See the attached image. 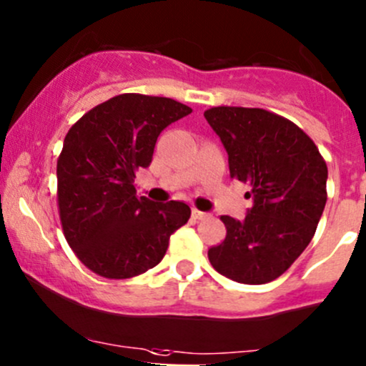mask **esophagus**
I'll return each instance as SVG.
<instances>
[{"mask_svg": "<svg viewBox=\"0 0 366 366\" xmlns=\"http://www.w3.org/2000/svg\"><path fill=\"white\" fill-rule=\"evenodd\" d=\"M191 214H192V217H194L196 220H203V219H207L208 215H210V214H207V212H202V210H198V208H192V212H191Z\"/></svg>", "mask_w": 366, "mask_h": 366, "instance_id": "1", "label": "esophagus"}]
</instances>
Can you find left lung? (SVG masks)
Instances as JSON below:
<instances>
[{"mask_svg": "<svg viewBox=\"0 0 366 366\" xmlns=\"http://www.w3.org/2000/svg\"><path fill=\"white\" fill-rule=\"evenodd\" d=\"M204 118L226 147L231 179L250 184L254 198L243 220L220 217L227 234L208 259L229 280L269 283L315 236L327 203V163L304 130L274 112L220 106Z\"/></svg>", "mask_w": 366, "mask_h": 366, "instance_id": "obj_1", "label": "left lung"}]
</instances>
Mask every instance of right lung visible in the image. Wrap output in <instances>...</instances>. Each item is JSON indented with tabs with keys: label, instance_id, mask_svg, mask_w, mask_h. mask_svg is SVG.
<instances>
[{
	"label": "right lung",
	"instance_id": "right-lung-1",
	"mask_svg": "<svg viewBox=\"0 0 366 366\" xmlns=\"http://www.w3.org/2000/svg\"><path fill=\"white\" fill-rule=\"evenodd\" d=\"M191 112L174 99L122 94L67 132L57 159L59 215L72 252L95 274L127 280L158 266L189 220L186 203L139 198L134 179L149 167L159 134Z\"/></svg>",
	"mask_w": 366,
	"mask_h": 366
}]
</instances>
